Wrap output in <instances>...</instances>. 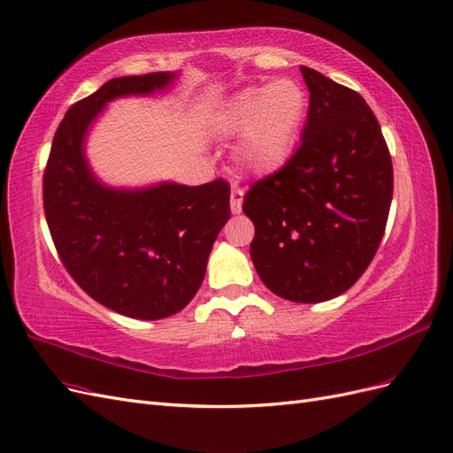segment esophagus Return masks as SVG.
<instances>
[{
  "instance_id": "34e87169",
  "label": "esophagus",
  "mask_w": 453,
  "mask_h": 453,
  "mask_svg": "<svg viewBox=\"0 0 453 453\" xmlns=\"http://www.w3.org/2000/svg\"><path fill=\"white\" fill-rule=\"evenodd\" d=\"M242 197H244L242 189H239V188H234V189H231L229 206H231V212H234V214H239V212L242 211Z\"/></svg>"
}]
</instances>
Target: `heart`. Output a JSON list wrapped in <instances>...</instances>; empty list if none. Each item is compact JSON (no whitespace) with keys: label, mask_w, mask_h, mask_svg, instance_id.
Segmentation results:
<instances>
[{"label":"heart","mask_w":453,"mask_h":453,"mask_svg":"<svg viewBox=\"0 0 453 453\" xmlns=\"http://www.w3.org/2000/svg\"><path fill=\"white\" fill-rule=\"evenodd\" d=\"M307 111L303 88L290 80L249 87L231 96L216 118L218 133L241 136L234 159L239 169L269 176L288 163Z\"/></svg>","instance_id":"b5f03b06"}]
</instances>
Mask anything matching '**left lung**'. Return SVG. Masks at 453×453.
Returning a JSON list of instances; mask_svg holds the SVG:
<instances>
[{
	"mask_svg": "<svg viewBox=\"0 0 453 453\" xmlns=\"http://www.w3.org/2000/svg\"><path fill=\"white\" fill-rule=\"evenodd\" d=\"M302 144L280 171L247 191L250 257L284 300L319 303L365 273L385 234L393 163L376 115L353 88L307 66Z\"/></svg>",
	"mask_w": 453,
	"mask_h": 453,
	"instance_id": "8db88e82",
	"label": "left lung"
}]
</instances>
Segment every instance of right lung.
Listing matches in <instances>:
<instances>
[{"label":"right lung","instance_id":"obj_1","mask_svg":"<svg viewBox=\"0 0 453 453\" xmlns=\"http://www.w3.org/2000/svg\"><path fill=\"white\" fill-rule=\"evenodd\" d=\"M174 77H115L75 102L57 128L43 174L45 218L64 267L90 298L140 320L171 317L197 294L231 216L229 184L218 178L203 186L108 188L90 173L83 140L108 102L151 95Z\"/></svg>","mask_w":453,"mask_h":453}]
</instances>
